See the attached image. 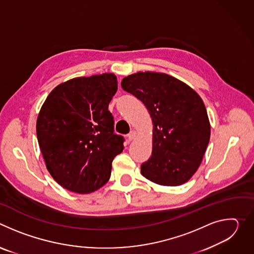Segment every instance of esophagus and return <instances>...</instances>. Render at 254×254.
<instances>
[{
	"instance_id": "esophagus-1",
	"label": "esophagus",
	"mask_w": 254,
	"mask_h": 254,
	"mask_svg": "<svg viewBox=\"0 0 254 254\" xmlns=\"http://www.w3.org/2000/svg\"><path fill=\"white\" fill-rule=\"evenodd\" d=\"M136 136H137V131H136V130H131V131L127 134V137H128V139H130V140L134 139Z\"/></svg>"
}]
</instances>
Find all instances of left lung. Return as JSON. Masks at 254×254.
I'll return each instance as SVG.
<instances>
[{"label":"left lung","instance_id":"1","mask_svg":"<svg viewBox=\"0 0 254 254\" xmlns=\"http://www.w3.org/2000/svg\"><path fill=\"white\" fill-rule=\"evenodd\" d=\"M122 87L144 104L153 122L152 157L141 164V175L162 186L188 182L202 163L211 132L200 95L160 72L130 74Z\"/></svg>","mask_w":254,"mask_h":254}]
</instances>
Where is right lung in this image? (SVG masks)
<instances>
[{"label":"right lung","instance_id":"add662e5","mask_svg":"<svg viewBox=\"0 0 254 254\" xmlns=\"http://www.w3.org/2000/svg\"><path fill=\"white\" fill-rule=\"evenodd\" d=\"M117 90L114 73L75 77L57 85L41 107L36 131L46 168L71 192L88 194L107 183L124 150L108 111Z\"/></svg>","mask_w":254,"mask_h":254}]
</instances>
